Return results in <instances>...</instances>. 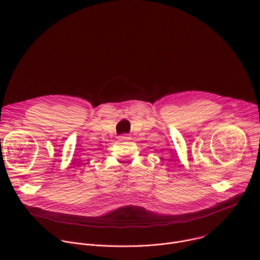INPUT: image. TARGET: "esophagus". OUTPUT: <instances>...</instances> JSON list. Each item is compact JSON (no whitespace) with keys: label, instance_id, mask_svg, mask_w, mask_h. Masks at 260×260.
I'll return each mask as SVG.
<instances>
[{"label":"esophagus","instance_id":"esophagus-1","mask_svg":"<svg viewBox=\"0 0 260 260\" xmlns=\"http://www.w3.org/2000/svg\"><path fill=\"white\" fill-rule=\"evenodd\" d=\"M128 138H129L128 136H125V135H123V136H120V137H119V140H120V141H126Z\"/></svg>","mask_w":260,"mask_h":260}]
</instances>
